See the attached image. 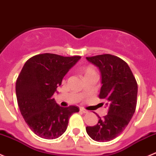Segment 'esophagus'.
I'll list each match as a JSON object with an SVG mask.
<instances>
[{
	"mask_svg": "<svg viewBox=\"0 0 156 156\" xmlns=\"http://www.w3.org/2000/svg\"><path fill=\"white\" fill-rule=\"evenodd\" d=\"M80 111H81L82 113H83V114H87V113H88L87 110L84 109V108H80Z\"/></svg>",
	"mask_w": 156,
	"mask_h": 156,
	"instance_id": "34e87169",
	"label": "esophagus"
}]
</instances>
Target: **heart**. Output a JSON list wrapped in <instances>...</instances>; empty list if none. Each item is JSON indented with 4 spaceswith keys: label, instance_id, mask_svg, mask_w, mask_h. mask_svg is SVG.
<instances>
[{
    "label": "heart",
    "instance_id": "b5f03b06",
    "mask_svg": "<svg viewBox=\"0 0 156 156\" xmlns=\"http://www.w3.org/2000/svg\"><path fill=\"white\" fill-rule=\"evenodd\" d=\"M83 77L86 78L88 76H96V71L93 66H86L81 69Z\"/></svg>",
    "mask_w": 156,
    "mask_h": 156
}]
</instances>
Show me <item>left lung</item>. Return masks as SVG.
Wrapping results in <instances>:
<instances>
[{"instance_id": "8db88e82", "label": "left lung", "mask_w": 156, "mask_h": 156, "mask_svg": "<svg viewBox=\"0 0 156 156\" xmlns=\"http://www.w3.org/2000/svg\"><path fill=\"white\" fill-rule=\"evenodd\" d=\"M101 73L99 98L106 100L108 114L86 131L93 140L110 141L122 132L133 117L137 105V83L129 65L119 57L101 55L86 57Z\"/></svg>"}]
</instances>
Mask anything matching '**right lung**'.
I'll use <instances>...</instances> for the list:
<instances>
[{
  "label": "right lung",
  "mask_w": 156,
  "mask_h": 156,
  "mask_svg": "<svg viewBox=\"0 0 156 156\" xmlns=\"http://www.w3.org/2000/svg\"><path fill=\"white\" fill-rule=\"evenodd\" d=\"M80 56L42 54L29 59L17 78L16 93L23 118L33 132L44 139H56L66 132L75 106L60 107L52 96Z\"/></svg>",
  "instance_id": "1"
}]
</instances>
